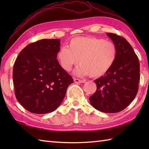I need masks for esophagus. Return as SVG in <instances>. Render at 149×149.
I'll return each instance as SVG.
<instances>
[{
    "label": "esophagus",
    "instance_id": "1",
    "mask_svg": "<svg viewBox=\"0 0 149 149\" xmlns=\"http://www.w3.org/2000/svg\"><path fill=\"white\" fill-rule=\"evenodd\" d=\"M74 82L75 83H84L86 82V81L84 80V79H76V78H74Z\"/></svg>",
    "mask_w": 149,
    "mask_h": 149
}]
</instances>
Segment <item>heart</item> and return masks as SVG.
<instances>
[{
  "label": "heart",
  "instance_id": "b5f03b06",
  "mask_svg": "<svg viewBox=\"0 0 149 149\" xmlns=\"http://www.w3.org/2000/svg\"><path fill=\"white\" fill-rule=\"evenodd\" d=\"M117 57V48L111 41L96 37L80 36L70 40L67 47H61L57 59L65 70L70 72L78 62L75 71L77 75L89 74L100 77L108 72Z\"/></svg>",
  "mask_w": 149,
  "mask_h": 149
}]
</instances>
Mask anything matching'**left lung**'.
Listing matches in <instances>:
<instances>
[{"label":"left lung","mask_w":149,"mask_h":149,"mask_svg":"<svg viewBox=\"0 0 149 149\" xmlns=\"http://www.w3.org/2000/svg\"><path fill=\"white\" fill-rule=\"evenodd\" d=\"M106 34L116 46L117 57L110 70L94 81L97 90L89 99L94 108L113 113L126 108L136 95L140 77V63L124 38L113 33Z\"/></svg>","instance_id":"left-lung-1"}]
</instances>
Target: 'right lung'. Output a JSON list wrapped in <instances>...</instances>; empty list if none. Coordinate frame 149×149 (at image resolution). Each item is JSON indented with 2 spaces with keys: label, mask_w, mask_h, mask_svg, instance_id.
Masks as SVG:
<instances>
[{
  "label": "right lung",
  "mask_w": 149,
  "mask_h": 149,
  "mask_svg": "<svg viewBox=\"0 0 149 149\" xmlns=\"http://www.w3.org/2000/svg\"><path fill=\"white\" fill-rule=\"evenodd\" d=\"M60 44L59 39L31 43L15 62L13 79L15 96L31 113L45 114L55 111L74 82L56 59Z\"/></svg>",
  "instance_id": "add662e5"
}]
</instances>
